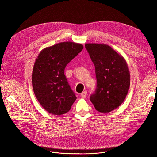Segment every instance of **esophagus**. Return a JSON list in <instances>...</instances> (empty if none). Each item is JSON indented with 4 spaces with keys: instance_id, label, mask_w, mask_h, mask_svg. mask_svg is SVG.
<instances>
[{
    "instance_id": "1",
    "label": "esophagus",
    "mask_w": 157,
    "mask_h": 157,
    "mask_svg": "<svg viewBox=\"0 0 157 157\" xmlns=\"http://www.w3.org/2000/svg\"><path fill=\"white\" fill-rule=\"evenodd\" d=\"M86 95H87V92H86V91H84V92H83L81 93V96H82L83 98H86Z\"/></svg>"
}]
</instances>
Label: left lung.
Wrapping results in <instances>:
<instances>
[{
	"label": "left lung",
	"instance_id": "left-lung-1",
	"mask_svg": "<svg viewBox=\"0 0 157 157\" xmlns=\"http://www.w3.org/2000/svg\"><path fill=\"white\" fill-rule=\"evenodd\" d=\"M94 66L96 89L90 99L96 110L109 113L119 107L130 88V72L123 57L103 44H86Z\"/></svg>",
	"mask_w": 157,
	"mask_h": 157
}]
</instances>
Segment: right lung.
Instances as JSON below:
<instances>
[{
    "instance_id": "add662e5",
    "label": "right lung",
    "mask_w": 157,
    "mask_h": 157,
    "mask_svg": "<svg viewBox=\"0 0 157 157\" xmlns=\"http://www.w3.org/2000/svg\"><path fill=\"white\" fill-rule=\"evenodd\" d=\"M83 49L80 44L64 42L42 50L33 70L32 84L38 101L55 115L67 113L77 99L64 74L65 68Z\"/></svg>"
}]
</instances>
